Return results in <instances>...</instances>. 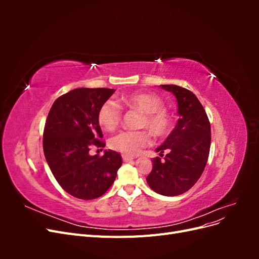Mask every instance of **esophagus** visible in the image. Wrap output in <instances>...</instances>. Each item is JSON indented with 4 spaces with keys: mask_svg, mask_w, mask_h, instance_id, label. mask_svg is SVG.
<instances>
[{
    "mask_svg": "<svg viewBox=\"0 0 259 259\" xmlns=\"http://www.w3.org/2000/svg\"><path fill=\"white\" fill-rule=\"evenodd\" d=\"M122 160H123V162H130V161H133V160H134V158H132V156H128V155H125V154H123V155H122Z\"/></svg>",
    "mask_w": 259,
    "mask_h": 259,
    "instance_id": "esophagus-1",
    "label": "esophagus"
}]
</instances>
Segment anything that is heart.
<instances>
[{
    "mask_svg": "<svg viewBox=\"0 0 259 259\" xmlns=\"http://www.w3.org/2000/svg\"><path fill=\"white\" fill-rule=\"evenodd\" d=\"M121 107L143 113L139 126L147 128L155 137L167 135L171 127V117L164 109V100L156 94L148 92L132 93L122 96L117 104L107 100L100 106L97 120L107 132L115 130L121 122ZM150 144V136L146 131H124L110 139V148L125 155H136Z\"/></svg>",
    "mask_w": 259,
    "mask_h": 259,
    "instance_id": "1",
    "label": "heart"
}]
</instances>
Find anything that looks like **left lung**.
I'll list each match as a JSON object with an SVG mask.
<instances>
[{
	"label": "left lung",
	"instance_id": "left-lung-1",
	"mask_svg": "<svg viewBox=\"0 0 259 259\" xmlns=\"http://www.w3.org/2000/svg\"><path fill=\"white\" fill-rule=\"evenodd\" d=\"M177 98L179 119L152 160L147 183L156 193L166 197L183 194L194 186L205 168L210 148V124L204 108L192 92L178 85H161Z\"/></svg>",
	"mask_w": 259,
	"mask_h": 259
}]
</instances>
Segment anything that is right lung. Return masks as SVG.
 <instances>
[{
	"label": "right lung",
	"mask_w": 259,
	"mask_h": 259,
	"mask_svg": "<svg viewBox=\"0 0 259 259\" xmlns=\"http://www.w3.org/2000/svg\"><path fill=\"white\" fill-rule=\"evenodd\" d=\"M113 89L80 88L58 97L53 104L43 132V150L54 177L72 197L99 198L114 183L122 165L121 155L106 150L90 155L92 147L106 143L97 120L100 106Z\"/></svg>",
	"instance_id": "1"
}]
</instances>
